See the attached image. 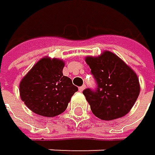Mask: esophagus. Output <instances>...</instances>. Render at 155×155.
<instances>
[{"instance_id": "esophagus-1", "label": "esophagus", "mask_w": 155, "mask_h": 155, "mask_svg": "<svg viewBox=\"0 0 155 155\" xmlns=\"http://www.w3.org/2000/svg\"><path fill=\"white\" fill-rule=\"evenodd\" d=\"M85 87H86V86H85V84H84V85L80 86V87H79V91H80V92H83V91L84 90V89H85Z\"/></svg>"}]
</instances>
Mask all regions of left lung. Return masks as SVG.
I'll list each match as a JSON object with an SVG mask.
<instances>
[{"instance_id": "obj_1", "label": "left lung", "mask_w": 155, "mask_h": 155, "mask_svg": "<svg viewBox=\"0 0 155 155\" xmlns=\"http://www.w3.org/2000/svg\"><path fill=\"white\" fill-rule=\"evenodd\" d=\"M85 62L97 84L96 91L87 88L83 92L93 114L105 121L127 114L140 92L136 72L110 51H104L98 57L88 56Z\"/></svg>"}]
</instances>
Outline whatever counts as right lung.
Here are the masks:
<instances>
[{"label": "right lung", "mask_w": 155, "mask_h": 155, "mask_svg": "<svg viewBox=\"0 0 155 155\" xmlns=\"http://www.w3.org/2000/svg\"><path fill=\"white\" fill-rule=\"evenodd\" d=\"M64 66L62 59L45 57L20 81V97L34 114L45 117L59 115L78 91L69 77L63 75Z\"/></svg>", "instance_id": "add662e5"}]
</instances>
